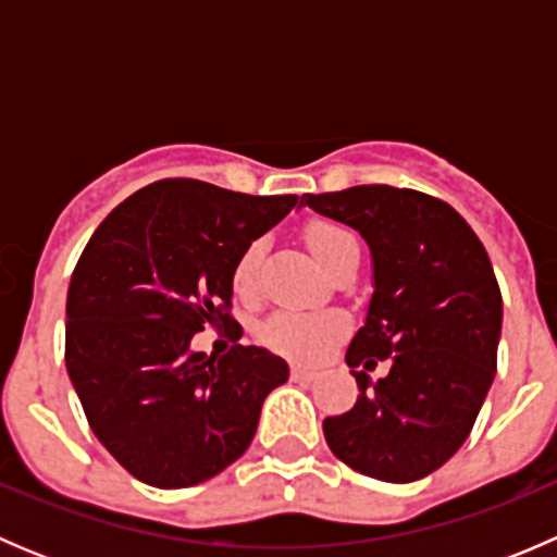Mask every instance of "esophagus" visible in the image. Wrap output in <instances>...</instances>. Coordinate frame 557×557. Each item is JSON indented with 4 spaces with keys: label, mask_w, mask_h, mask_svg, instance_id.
Instances as JSON below:
<instances>
[{
    "label": "esophagus",
    "mask_w": 557,
    "mask_h": 557,
    "mask_svg": "<svg viewBox=\"0 0 557 557\" xmlns=\"http://www.w3.org/2000/svg\"><path fill=\"white\" fill-rule=\"evenodd\" d=\"M290 377H294L296 383H312V380L318 377V369H310V367H299V363H296V367L290 369Z\"/></svg>",
    "instance_id": "obj_1"
}]
</instances>
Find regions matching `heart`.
I'll return each instance as SVG.
<instances>
[{"label": "heart", "instance_id": "b5f03b06", "mask_svg": "<svg viewBox=\"0 0 557 557\" xmlns=\"http://www.w3.org/2000/svg\"><path fill=\"white\" fill-rule=\"evenodd\" d=\"M305 243L312 256L323 263L329 272H334L347 256L358 252V243L345 226L331 221H312L305 228ZM263 258V239H252L234 261L232 285L239 296H250L256 290L258 267ZM347 320L339 312H299L280 310L269 314L258 329V336L267 347L294 358H312L323 350L329 342L345 334Z\"/></svg>", "mask_w": 557, "mask_h": 557}]
</instances>
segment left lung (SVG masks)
Here are the masks:
<instances>
[{
    "instance_id": "8db88e82",
    "label": "left lung",
    "mask_w": 557,
    "mask_h": 557,
    "mask_svg": "<svg viewBox=\"0 0 557 557\" xmlns=\"http://www.w3.org/2000/svg\"><path fill=\"white\" fill-rule=\"evenodd\" d=\"M301 201L356 228L374 269L345 356L361 393L350 412L323 420L325 442L374 480H423L463 445L496 377L502 290L491 258L450 205L420 190L356 185ZM385 357L392 372L372 384L366 369Z\"/></svg>"
}]
</instances>
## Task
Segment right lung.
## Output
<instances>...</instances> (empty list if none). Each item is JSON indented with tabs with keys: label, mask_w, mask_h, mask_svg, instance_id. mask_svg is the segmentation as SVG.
Segmentation results:
<instances>
[{
	"label": "right lung",
	"mask_w": 557,
	"mask_h": 557,
	"mask_svg": "<svg viewBox=\"0 0 557 557\" xmlns=\"http://www.w3.org/2000/svg\"><path fill=\"white\" fill-rule=\"evenodd\" d=\"M299 196H247L201 180H159L88 239L66 294V372L112 458L153 487H190L250 447L261 404L288 380L267 347L190 350L232 325L234 261Z\"/></svg>",
	"instance_id": "right-lung-1"
}]
</instances>
